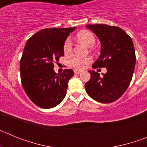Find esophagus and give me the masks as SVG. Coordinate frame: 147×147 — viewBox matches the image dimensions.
Returning a JSON list of instances; mask_svg holds the SVG:
<instances>
[{
    "mask_svg": "<svg viewBox=\"0 0 147 147\" xmlns=\"http://www.w3.org/2000/svg\"><path fill=\"white\" fill-rule=\"evenodd\" d=\"M81 73H82L81 71H79V70H74L75 74H81Z\"/></svg>",
    "mask_w": 147,
    "mask_h": 147,
    "instance_id": "obj_1",
    "label": "esophagus"
}]
</instances>
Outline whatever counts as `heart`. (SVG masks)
Returning a JSON list of instances; mask_svg holds the SVG:
<instances>
[{
    "instance_id": "1",
    "label": "heart",
    "mask_w": 147,
    "mask_h": 147,
    "mask_svg": "<svg viewBox=\"0 0 147 147\" xmlns=\"http://www.w3.org/2000/svg\"><path fill=\"white\" fill-rule=\"evenodd\" d=\"M77 38L82 42L83 43L88 46V47H92L95 44L96 39L93 33L88 31H82L77 34ZM63 51L65 54H70L72 51V41L71 38H67L64 42L63 45ZM91 62V58L90 57H73L70 59V65L72 67L77 68V69H83Z\"/></svg>"
}]
</instances>
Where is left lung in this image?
I'll return each mask as SVG.
<instances>
[{
    "instance_id": "obj_1",
    "label": "left lung",
    "mask_w": 147,
    "mask_h": 147,
    "mask_svg": "<svg viewBox=\"0 0 147 147\" xmlns=\"http://www.w3.org/2000/svg\"><path fill=\"white\" fill-rule=\"evenodd\" d=\"M101 42V54L93 68L106 67L107 73L89 71L90 79L85 83L90 96L101 103H111L124 94L132 80L136 65L133 42L124 30L105 24L87 25Z\"/></svg>"
}]
</instances>
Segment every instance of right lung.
Returning <instances> with one entry per match:
<instances>
[{"label":"right lung","mask_w":147,"mask_h":147,"mask_svg":"<svg viewBox=\"0 0 147 147\" xmlns=\"http://www.w3.org/2000/svg\"><path fill=\"white\" fill-rule=\"evenodd\" d=\"M73 28H45L27 40L20 59L23 88L32 102L42 108L56 107L64 99L67 82L74 74H56L54 62L64 56L63 45Z\"/></svg>","instance_id":"add662e5"}]
</instances>
